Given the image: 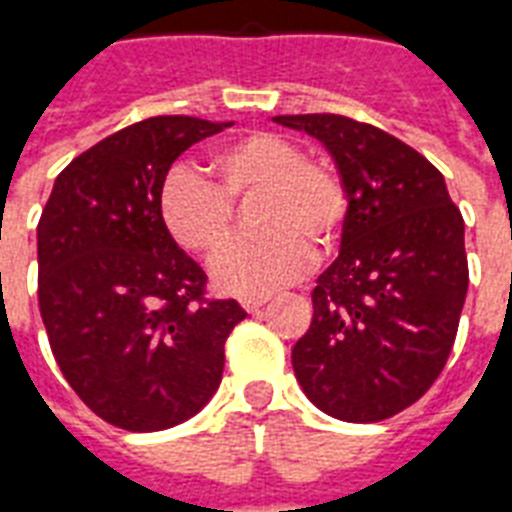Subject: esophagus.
<instances>
[{
    "instance_id": "obj_1",
    "label": "esophagus",
    "mask_w": 512,
    "mask_h": 512,
    "mask_svg": "<svg viewBox=\"0 0 512 512\" xmlns=\"http://www.w3.org/2000/svg\"><path fill=\"white\" fill-rule=\"evenodd\" d=\"M245 312H259L264 304H267V296H248V299L240 301Z\"/></svg>"
}]
</instances>
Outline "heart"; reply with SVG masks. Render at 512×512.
<instances>
[{
  "instance_id": "obj_1",
  "label": "heart",
  "mask_w": 512,
  "mask_h": 512,
  "mask_svg": "<svg viewBox=\"0 0 512 512\" xmlns=\"http://www.w3.org/2000/svg\"><path fill=\"white\" fill-rule=\"evenodd\" d=\"M213 181L176 165L160 186V221L173 243L211 256L232 235V200L259 192L253 219L264 232L243 237L216 256V288L232 296H264L299 280L315 256L342 235L347 192L323 162L307 160L299 144L275 133H248L211 157Z\"/></svg>"
}]
</instances>
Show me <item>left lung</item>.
<instances>
[{
	"label": "left lung",
	"mask_w": 512,
	"mask_h": 512,
	"mask_svg": "<svg viewBox=\"0 0 512 512\" xmlns=\"http://www.w3.org/2000/svg\"><path fill=\"white\" fill-rule=\"evenodd\" d=\"M275 122L318 138L347 192L339 256L312 291L293 374L328 417L382 422L449 360L467 296L465 221L441 170L390 133L342 114Z\"/></svg>",
	"instance_id": "left-lung-1"
}]
</instances>
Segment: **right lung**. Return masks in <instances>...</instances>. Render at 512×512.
<instances>
[{
  "mask_svg": "<svg viewBox=\"0 0 512 512\" xmlns=\"http://www.w3.org/2000/svg\"><path fill=\"white\" fill-rule=\"evenodd\" d=\"M232 122L149 117L98 141L55 178L37 227L39 312L61 374L87 408L130 433L194 417L245 318L205 301V272L160 221L178 154Z\"/></svg>",
  "mask_w": 512,
  "mask_h": 512,
  "instance_id": "obj_1",
  "label": "right lung"
}]
</instances>
